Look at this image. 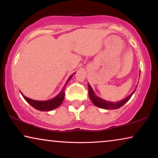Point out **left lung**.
I'll return each instance as SVG.
<instances>
[{"mask_svg":"<svg viewBox=\"0 0 158 158\" xmlns=\"http://www.w3.org/2000/svg\"><path fill=\"white\" fill-rule=\"evenodd\" d=\"M88 89H89L88 94H89V98H90L91 101L93 103L94 105L96 106L99 107V108H101V109H119V108H120L121 106H123L125 104V103H127V101H129L130 98H131V96L133 95V93H135V89H135L134 91H133V93L131 94V95H129L128 96L125 98V99L122 100V101H117V102H115V103L111 102V101H105V100H103L102 98H101L98 97L97 95H95V93H94L93 88H92L90 85H89V83H88Z\"/></svg>","mask_w":158,"mask_h":158,"instance_id":"1","label":"left lung"}]
</instances>
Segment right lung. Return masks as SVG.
Wrapping results in <instances>:
<instances>
[{
  "instance_id": "1",
  "label": "right lung",
  "mask_w": 158,
  "mask_h": 158,
  "mask_svg": "<svg viewBox=\"0 0 158 158\" xmlns=\"http://www.w3.org/2000/svg\"><path fill=\"white\" fill-rule=\"evenodd\" d=\"M73 74H75V73H73ZM73 75L70 76L69 79H68V80L66 81V83H65V85H64V86H63V89H62V90L60 92L58 95L50 100H47V101H35V100H33L29 98H27L21 92L20 93L25 101H27L30 105H31L34 109L41 111H52L53 110V109H56V108L60 106L62 104V103H63V101L65 97V87H66L67 84L69 83V81H70V79L72 78Z\"/></svg>"
}]
</instances>
